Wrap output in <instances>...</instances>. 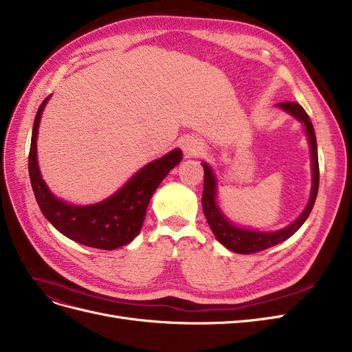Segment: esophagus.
Returning a JSON list of instances; mask_svg holds the SVG:
<instances>
[{
    "instance_id": "obj_1",
    "label": "esophagus",
    "mask_w": 352,
    "mask_h": 352,
    "mask_svg": "<svg viewBox=\"0 0 352 352\" xmlns=\"http://www.w3.org/2000/svg\"><path fill=\"white\" fill-rule=\"evenodd\" d=\"M184 151L188 157H198L202 151V145L198 140H194V138H188L184 142Z\"/></svg>"
}]
</instances>
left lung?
Masks as SVG:
<instances>
[{"label": "left lung", "instance_id": "1", "mask_svg": "<svg viewBox=\"0 0 352 352\" xmlns=\"http://www.w3.org/2000/svg\"><path fill=\"white\" fill-rule=\"evenodd\" d=\"M283 110L295 116L298 120H301L305 126L308 141L311 145V166H313V188H311V197L302 214L298 217L292 225L286 226L278 232H257V230H248L236 228L221 214L217 204H216V177L212 175L211 168L207 164H202L204 167V190H202V210H204V216L208 221V225L214 233V236L220 243L225 245L233 252L238 254H255L263 250H267L274 247L285 239L292 236L294 233L300 229L307 217L314 207L316 197L318 192V180H320V170H318V157H317V141L314 127L310 120V117L305 113V110L298 102H280L279 104Z\"/></svg>", "mask_w": 352, "mask_h": 352}]
</instances>
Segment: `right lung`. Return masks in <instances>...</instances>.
<instances>
[{
    "mask_svg": "<svg viewBox=\"0 0 352 352\" xmlns=\"http://www.w3.org/2000/svg\"><path fill=\"white\" fill-rule=\"evenodd\" d=\"M39 105L29 151V176L42 214L63 235L74 242L98 250H116L129 243L140 233L146 207L157 186L182 160V151L173 150L142 167L119 192L98 204L70 206L56 198L41 177L36 160V136L42 110Z\"/></svg>",
    "mask_w": 352,
    "mask_h": 352,
    "instance_id": "right-lung-1",
    "label": "right lung"
}]
</instances>
